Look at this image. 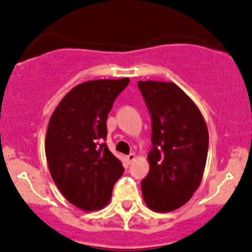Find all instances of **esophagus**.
<instances>
[{
  "label": "esophagus",
  "instance_id": "34e87169",
  "mask_svg": "<svg viewBox=\"0 0 252 252\" xmlns=\"http://www.w3.org/2000/svg\"><path fill=\"white\" fill-rule=\"evenodd\" d=\"M134 159H136V155H134V154H129V155L126 156V161L128 162V163H132Z\"/></svg>",
  "mask_w": 252,
  "mask_h": 252
}]
</instances>
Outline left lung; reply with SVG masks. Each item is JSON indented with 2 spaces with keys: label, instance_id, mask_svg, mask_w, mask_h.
Segmentation results:
<instances>
[{
  "label": "left lung",
  "instance_id": "obj_1",
  "mask_svg": "<svg viewBox=\"0 0 252 252\" xmlns=\"http://www.w3.org/2000/svg\"><path fill=\"white\" fill-rule=\"evenodd\" d=\"M151 116L150 169L143 198L154 212L183 207L198 189L207 162L209 134L198 107L174 83L138 82Z\"/></svg>",
  "mask_w": 252,
  "mask_h": 252
}]
</instances>
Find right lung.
<instances>
[{
  "label": "right lung",
  "instance_id": "right-lung-1",
  "mask_svg": "<svg viewBox=\"0 0 252 252\" xmlns=\"http://www.w3.org/2000/svg\"><path fill=\"white\" fill-rule=\"evenodd\" d=\"M123 79L89 80L74 86L54 110L45 134L51 178L64 198L84 212L108 204L124 167L107 144V118L128 85Z\"/></svg>",
  "mask_w": 252,
  "mask_h": 252
}]
</instances>
